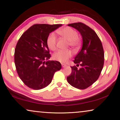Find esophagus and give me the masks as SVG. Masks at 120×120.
<instances>
[{
	"label": "esophagus",
	"instance_id": "esophagus-1",
	"mask_svg": "<svg viewBox=\"0 0 120 120\" xmlns=\"http://www.w3.org/2000/svg\"><path fill=\"white\" fill-rule=\"evenodd\" d=\"M62 67L63 68H65V66H66V65H65V64H62Z\"/></svg>",
	"mask_w": 120,
	"mask_h": 120
}]
</instances>
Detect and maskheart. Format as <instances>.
Returning <instances> with one entry per match:
<instances>
[{
    "label": "heart",
    "instance_id": "obj_1",
    "mask_svg": "<svg viewBox=\"0 0 120 120\" xmlns=\"http://www.w3.org/2000/svg\"><path fill=\"white\" fill-rule=\"evenodd\" d=\"M57 33L69 41L70 46L72 48H77L80 45V38L78 33L75 29L69 27H65L59 29ZM56 36L55 33H50L47 38V45L50 49L54 50L56 48ZM72 56V52L70 50H58L53 55L55 60L61 63H66Z\"/></svg>",
    "mask_w": 120,
    "mask_h": 120
}]
</instances>
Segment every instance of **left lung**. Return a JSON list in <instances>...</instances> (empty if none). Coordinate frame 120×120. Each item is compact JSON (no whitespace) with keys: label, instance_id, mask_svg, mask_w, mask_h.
Masks as SVG:
<instances>
[{"label":"left lung","instance_id":"obj_1","mask_svg":"<svg viewBox=\"0 0 120 120\" xmlns=\"http://www.w3.org/2000/svg\"><path fill=\"white\" fill-rule=\"evenodd\" d=\"M76 29L82 38V48L75 57L73 62L82 66L78 69L71 66V75L68 82L75 88L86 89L96 82L100 76L104 64V51L102 43L97 33L82 22L68 25Z\"/></svg>","mask_w":120,"mask_h":120}]
</instances>
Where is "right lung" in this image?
Listing matches in <instances>:
<instances>
[{
    "label": "right lung",
    "instance_id": "add662e5",
    "mask_svg": "<svg viewBox=\"0 0 120 120\" xmlns=\"http://www.w3.org/2000/svg\"><path fill=\"white\" fill-rule=\"evenodd\" d=\"M58 25L35 24L23 33L14 52V62L20 78L28 87L38 90L51 83L55 72L61 64L50 58L47 38L51 32L62 26Z\"/></svg>",
    "mask_w": 120,
    "mask_h": 120
}]
</instances>
